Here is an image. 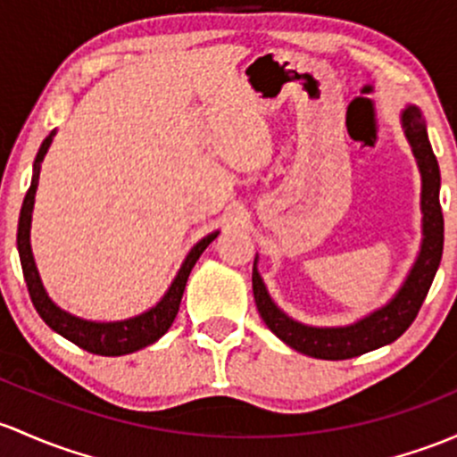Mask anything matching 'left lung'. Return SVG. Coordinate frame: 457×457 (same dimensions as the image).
<instances>
[{"label": "left lung", "instance_id": "left-lung-1", "mask_svg": "<svg viewBox=\"0 0 457 457\" xmlns=\"http://www.w3.org/2000/svg\"><path fill=\"white\" fill-rule=\"evenodd\" d=\"M401 124L410 142L411 153L420 170V212H422V241L419 256L410 273L403 280L401 289L381 309L372 311L361 320L348 326H309L293 320L271 300L261 273H258V256L253 258V300H256L258 313L278 339L302 354L315 359H353L359 354L377 350L381 345L392 344L401 337L411 321L419 315L427 291L434 282L436 271L440 267L445 243V220L440 208V168L431 151L429 137H427V124L420 109L416 104H407L401 112Z\"/></svg>", "mask_w": 457, "mask_h": 457}]
</instances>
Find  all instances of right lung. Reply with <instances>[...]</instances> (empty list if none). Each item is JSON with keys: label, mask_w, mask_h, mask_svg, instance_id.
<instances>
[{"label": "right lung", "mask_w": 457, "mask_h": 457, "mask_svg": "<svg viewBox=\"0 0 457 457\" xmlns=\"http://www.w3.org/2000/svg\"><path fill=\"white\" fill-rule=\"evenodd\" d=\"M54 136L56 131H52L50 136L43 140L41 148H38L35 157V168H32L30 188H28L26 199H23L21 214H19V228H17L19 261H21L23 278H26L32 304H35L37 313L41 315V320L46 321L54 333H59L61 337L70 339L71 344L87 350V353L103 354V357H120V354L136 353V350H142L146 348V345L155 344L157 339L170 328L172 321H175L177 317V311H179L181 295H184L186 282H188L192 267H195V262L199 261L201 253L205 252V247L219 237V229L201 238V241L190 249L188 256H186L184 262H181L179 271H177L175 280L170 282V287H168V291L164 293V297H162L155 306L144 311V313L129 317V320H120V321H91V320H83V317L67 313V311L61 309L59 304H54V300L47 295L46 287H43L41 282V276H38V269L30 247V225H32V210H35L38 172H41V162L43 157H46L52 140H54Z\"/></svg>", "instance_id": "1"}]
</instances>
